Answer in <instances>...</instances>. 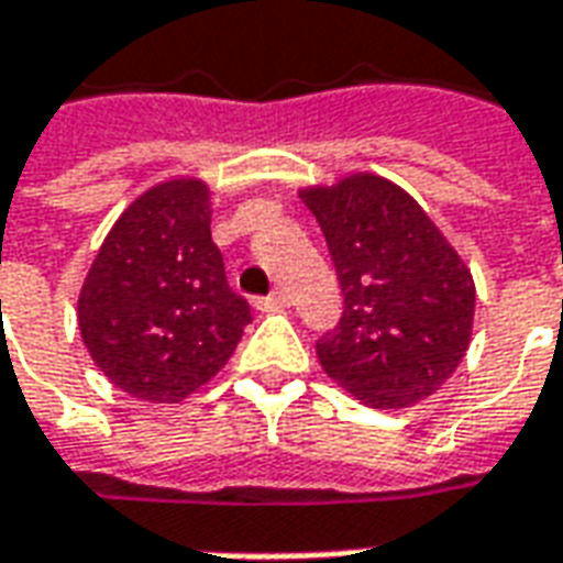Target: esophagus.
<instances>
[{"label":"esophagus","mask_w":563,"mask_h":563,"mask_svg":"<svg viewBox=\"0 0 563 563\" xmlns=\"http://www.w3.org/2000/svg\"><path fill=\"white\" fill-rule=\"evenodd\" d=\"M258 308H262V311H280V308H289V292H286V289H277V292H271L267 298H262Z\"/></svg>","instance_id":"1"}]
</instances>
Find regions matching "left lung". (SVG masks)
Returning <instances> with one entry per match:
<instances>
[{
  "label": "left lung",
  "mask_w": 563,
  "mask_h": 563,
  "mask_svg": "<svg viewBox=\"0 0 563 563\" xmlns=\"http://www.w3.org/2000/svg\"><path fill=\"white\" fill-rule=\"evenodd\" d=\"M320 221L345 311L317 342L323 373L373 410H404L456 373L472 345L474 280L441 228L373 172L298 190Z\"/></svg>",
  "instance_id": "8db88e82"
}]
</instances>
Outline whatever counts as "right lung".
<instances>
[{
    "mask_svg": "<svg viewBox=\"0 0 563 563\" xmlns=\"http://www.w3.org/2000/svg\"><path fill=\"white\" fill-rule=\"evenodd\" d=\"M202 178H169L125 206L91 262L76 320L120 391L178 404L231 361L252 320L212 243Z\"/></svg>",
    "mask_w": 563,
    "mask_h": 563,
    "instance_id": "obj_1",
    "label": "right lung"
}]
</instances>
